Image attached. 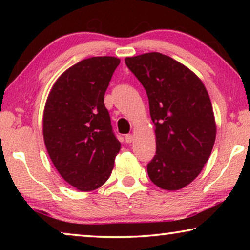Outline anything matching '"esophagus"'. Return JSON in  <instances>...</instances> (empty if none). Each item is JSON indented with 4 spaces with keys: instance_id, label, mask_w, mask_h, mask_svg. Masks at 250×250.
Segmentation results:
<instances>
[{
    "instance_id": "1",
    "label": "esophagus",
    "mask_w": 250,
    "mask_h": 250,
    "mask_svg": "<svg viewBox=\"0 0 250 250\" xmlns=\"http://www.w3.org/2000/svg\"><path fill=\"white\" fill-rule=\"evenodd\" d=\"M125 142L126 143H131V142L134 140V135L133 134H126L125 137Z\"/></svg>"
}]
</instances>
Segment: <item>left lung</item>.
<instances>
[{
	"label": "left lung",
	"instance_id": "1",
	"mask_svg": "<svg viewBox=\"0 0 250 250\" xmlns=\"http://www.w3.org/2000/svg\"><path fill=\"white\" fill-rule=\"evenodd\" d=\"M125 62L145 87L154 124L150 180L166 191L183 188L202 172L216 138L208 92L197 75L167 55L146 53Z\"/></svg>",
	"mask_w": 250,
	"mask_h": 250
}]
</instances>
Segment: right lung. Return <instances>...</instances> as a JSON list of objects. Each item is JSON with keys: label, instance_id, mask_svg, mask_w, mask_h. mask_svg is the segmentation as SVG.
Wrapping results in <instances>:
<instances>
[{"label": "right lung", "instance_id": "right-lung-1", "mask_svg": "<svg viewBox=\"0 0 250 250\" xmlns=\"http://www.w3.org/2000/svg\"><path fill=\"white\" fill-rule=\"evenodd\" d=\"M120 59L86 58L65 70L50 89L43 113V137L54 167L82 192L104 185L121 143L112 132L104 92Z\"/></svg>", "mask_w": 250, "mask_h": 250}]
</instances>
